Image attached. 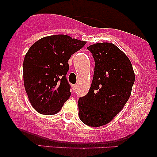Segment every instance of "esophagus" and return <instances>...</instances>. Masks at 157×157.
<instances>
[{"label": "esophagus", "instance_id": "esophagus-1", "mask_svg": "<svg viewBox=\"0 0 157 157\" xmlns=\"http://www.w3.org/2000/svg\"><path fill=\"white\" fill-rule=\"evenodd\" d=\"M77 85H72V89H73V90H76L77 89Z\"/></svg>", "mask_w": 157, "mask_h": 157}]
</instances>
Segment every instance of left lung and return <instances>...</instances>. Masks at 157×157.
Returning a JSON list of instances; mask_svg holds the SVG:
<instances>
[{"instance_id":"1","label":"left lung","mask_w":157,"mask_h":157,"mask_svg":"<svg viewBox=\"0 0 157 157\" xmlns=\"http://www.w3.org/2000/svg\"><path fill=\"white\" fill-rule=\"evenodd\" d=\"M95 62L89 91L78 100L79 117L100 127L113 120L131 96L135 76L128 57L114 44L99 43L87 48Z\"/></svg>"}]
</instances>
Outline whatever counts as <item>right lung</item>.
<instances>
[{
	"label": "right lung",
	"instance_id": "add662e5",
	"mask_svg": "<svg viewBox=\"0 0 157 157\" xmlns=\"http://www.w3.org/2000/svg\"><path fill=\"white\" fill-rule=\"evenodd\" d=\"M86 44L56 35L43 37L29 48L23 60V82L30 103L37 112L57 113L71 96L66 78L68 61Z\"/></svg>",
	"mask_w": 157,
	"mask_h": 157
}]
</instances>
